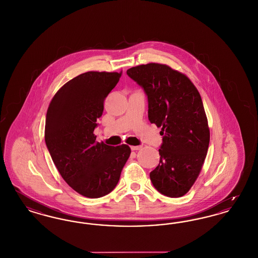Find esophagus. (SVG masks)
Listing matches in <instances>:
<instances>
[{
	"mask_svg": "<svg viewBox=\"0 0 258 258\" xmlns=\"http://www.w3.org/2000/svg\"><path fill=\"white\" fill-rule=\"evenodd\" d=\"M131 149L133 151H138V150H141L142 149V146H132Z\"/></svg>",
	"mask_w": 258,
	"mask_h": 258,
	"instance_id": "obj_1",
	"label": "esophagus"
}]
</instances>
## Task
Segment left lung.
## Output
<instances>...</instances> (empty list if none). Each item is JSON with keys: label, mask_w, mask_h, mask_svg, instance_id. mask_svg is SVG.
Listing matches in <instances>:
<instances>
[{"label": "left lung", "mask_w": 258, "mask_h": 258, "mask_svg": "<svg viewBox=\"0 0 258 258\" xmlns=\"http://www.w3.org/2000/svg\"><path fill=\"white\" fill-rule=\"evenodd\" d=\"M126 74L144 88L149 120L163 135L151 180L161 194L182 197L201 173L210 139L201 95L186 75L166 64H141Z\"/></svg>", "instance_id": "1"}]
</instances>
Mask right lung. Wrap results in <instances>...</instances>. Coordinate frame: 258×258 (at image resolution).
<instances>
[{
    "label": "right lung",
    "mask_w": 258,
    "mask_h": 258,
    "mask_svg": "<svg viewBox=\"0 0 258 258\" xmlns=\"http://www.w3.org/2000/svg\"><path fill=\"white\" fill-rule=\"evenodd\" d=\"M121 76L122 71L83 73L58 89L47 110L45 142L52 161L66 183L86 198L110 193L132 153L127 145L97 142L93 134Z\"/></svg>",
    "instance_id": "right-lung-1"
}]
</instances>
